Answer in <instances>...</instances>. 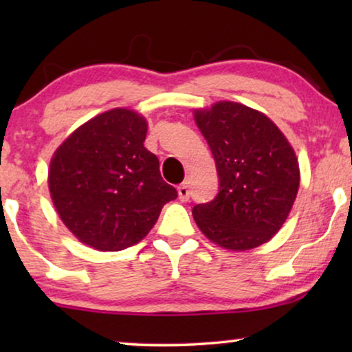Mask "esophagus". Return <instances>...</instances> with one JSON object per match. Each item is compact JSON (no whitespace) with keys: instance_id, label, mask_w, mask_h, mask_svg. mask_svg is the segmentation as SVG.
<instances>
[{"instance_id":"34e87169","label":"esophagus","mask_w":352,"mask_h":352,"mask_svg":"<svg viewBox=\"0 0 352 352\" xmlns=\"http://www.w3.org/2000/svg\"><path fill=\"white\" fill-rule=\"evenodd\" d=\"M177 195H179V200L181 201H187L190 197V190H189V186L187 184H181L177 187Z\"/></svg>"}]
</instances>
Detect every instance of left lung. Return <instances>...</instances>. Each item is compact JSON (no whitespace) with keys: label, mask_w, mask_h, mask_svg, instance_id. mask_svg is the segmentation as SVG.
Masks as SVG:
<instances>
[{"label":"left lung","mask_w":352,"mask_h":352,"mask_svg":"<svg viewBox=\"0 0 352 352\" xmlns=\"http://www.w3.org/2000/svg\"><path fill=\"white\" fill-rule=\"evenodd\" d=\"M194 118L214 157L219 192L192 210L199 229L219 247L243 252L278 232L300 187L295 151L258 110L221 100Z\"/></svg>","instance_id":"left-lung-1"}]
</instances>
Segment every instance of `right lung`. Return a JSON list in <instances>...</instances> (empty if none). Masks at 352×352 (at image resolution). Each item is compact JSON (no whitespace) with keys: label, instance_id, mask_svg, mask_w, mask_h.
I'll list each match as a JSON object with an SVG mask.
<instances>
[{"label":"right lung","instance_id":"add662e5","mask_svg":"<svg viewBox=\"0 0 352 352\" xmlns=\"http://www.w3.org/2000/svg\"><path fill=\"white\" fill-rule=\"evenodd\" d=\"M147 122L128 109L104 112L54 152L50 192L67 229L91 248L120 252L141 240L177 192L144 147Z\"/></svg>","mask_w":352,"mask_h":352}]
</instances>
